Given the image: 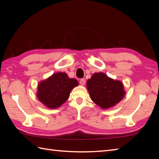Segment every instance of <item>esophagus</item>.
<instances>
[{"mask_svg":"<svg viewBox=\"0 0 159 159\" xmlns=\"http://www.w3.org/2000/svg\"><path fill=\"white\" fill-rule=\"evenodd\" d=\"M80 84L81 85H84L85 84V79H81L80 80Z\"/></svg>","mask_w":159,"mask_h":159,"instance_id":"esophagus-1","label":"esophagus"}]
</instances>
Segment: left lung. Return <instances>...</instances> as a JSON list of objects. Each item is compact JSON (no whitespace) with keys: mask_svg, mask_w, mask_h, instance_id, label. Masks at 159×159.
<instances>
[{"mask_svg":"<svg viewBox=\"0 0 159 159\" xmlns=\"http://www.w3.org/2000/svg\"><path fill=\"white\" fill-rule=\"evenodd\" d=\"M87 87L91 99L102 109L116 105L126 94L122 83L111 79L102 72L94 73L87 80Z\"/></svg>","mask_w":159,"mask_h":159,"instance_id":"8db88e82","label":"left lung"}]
</instances>
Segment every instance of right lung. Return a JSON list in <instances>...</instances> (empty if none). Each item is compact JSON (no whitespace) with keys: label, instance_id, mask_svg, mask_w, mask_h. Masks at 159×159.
Instances as JSON below:
<instances>
[{"label":"right lung","instance_id":"obj_1","mask_svg":"<svg viewBox=\"0 0 159 159\" xmlns=\"http://www.w3.org/2000/svg\"><path fill=\"white\" fill-rule=\"evenodd\" d=\"M79 85L75 79H70L65 72H57L39 83V100L50 109L59 107L68 99L70 93Z\"/></svg>","mask_w":159,"mask_h":159}]
</instances>
